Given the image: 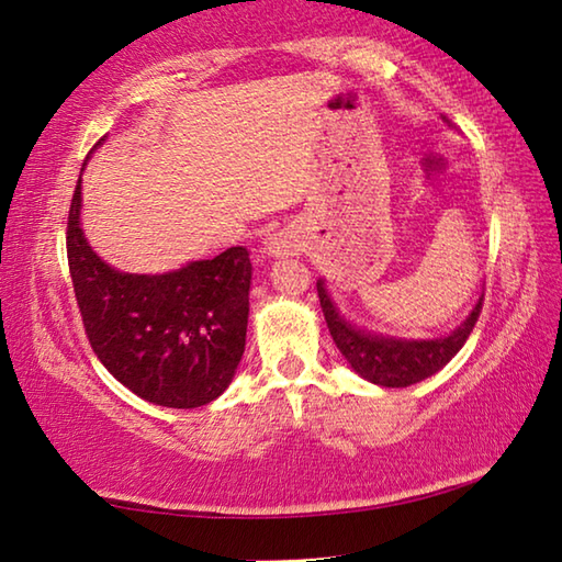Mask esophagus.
<instances>
[{
  "label": "esophagus",
  "mask_w": 562,
  "mask_h": 562,
  "mask_svg": "<svg viewBox=\"0 0 562 562\" xmlns=\"http://www.w3.org/2000/svg\"><path fill=\"white\" fill-rule=\"evenodd\" d=\"M304 247L302 235L294 231V227H282V231L272 233L268 240H265V252L272 255V258H288V255H300Z\"/></svg>",
  "instance_id": "34e87169"
}]
</instances>
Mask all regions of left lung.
<instances>
[{"label": "left lung", "instance_id": "8db88e82", "mask_svg": "<svg viewBox=\"0 0 562 562\" xmlns=\"http://www.w3.org/2000/svg\"><path fill=\"white\" fill-rule=\"evenodd\" d=\"M317 294L322 312H325L329 335L335 339L341 357L349 361V367L355 369L361 379L389 389H402L416 382H424V379H429L431 374L449 364L473 331L483 304L481 294V297L475 300L473 310L469 312V317H465L453 331H449V335L434 339H404L376 335V331L359 329L357 325H351V322L339 312L335 300H331L327 284L322 278L317 280Z\"/></svg>", "mask_w": 562, "mask_h": 562}]
</instances>
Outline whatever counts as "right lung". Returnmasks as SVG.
<instances>
[{
  "instance_id": "1",
  "label": "right lung",
  "mask_w": 562,
  "mask_h": 562,
  "mask_svg": "<svg viewBox=\"0 0 562 562\" xmlns=\"http://www.w3.org/2000/svg\"><path fill=\"white\" fill-rule=\"evenodd\" d=\"M66 252L87 337L123 386L168 408L205 406L231 386L250 315L245 247L164 274L121 272L91 250L81 231L79 178Z\"/></svg>"
}]
</instances>
